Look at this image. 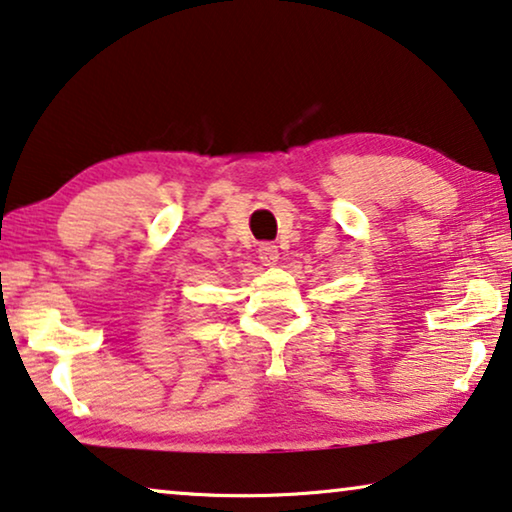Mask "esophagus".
Instances as JSON below:
<instances>
[{"mask_svg": "<svg viewBox=\"0 0 512 512\" xmlns=\"http://www.w3.org/2000/svg\"><path fill=\"white\" fill-rule=\"evenodd\" d=\"M259 259H262V262H266V264H273L278 259V248L269 241L262 243V246H259Z\"/></svg>", "mask_w": 512, "mask_h": 512, "instance_id": "esophagus-1", "label": "esophagus"}]
</instances>
